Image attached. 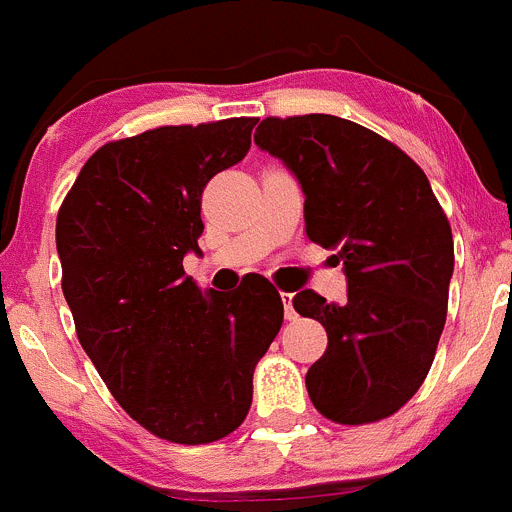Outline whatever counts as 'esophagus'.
<instances>
[{
	"instance_id": "1",
	"label": "esophagus",
	"mask_w": 512,
	"mask_h": 512,
	"mask_svg": "<svg viewBox=\"0 0 512 512\" xmlns=\"http://www.w3.org/2000/svg\"><path fill=\"white\" fill-rule=\"evenodd\" d=\"M281 301H283V313H286L288 321H291V318H296V311H293V293L283 291Z\"/></svg>"
}]
</instances>
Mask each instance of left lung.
<instances>
[{
    "label": "left lung",
    "mask_w": 512,
    "mask_h": 512,
    "mask_svg": "<svg viewBox=\"0 0 512 512\" xmlns=\"http://www.w3.org/2000/svg\"><path fill=\"white\" fill-rule=\"evenodd\" d=\"M258 149L301 184L306 234L336 251L348 298L296 293L328 348L306 373L311 403L343 426L381 421L426 381L448 311L453 234L421 166L376 131L331 114L258 124Z\"/></svg>",
    "instance_id": "8db88e82"
}]
</instances>
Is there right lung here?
Returning a JSON list of instances; mask_svg holds the SVG:
<instances>
[{"label": "right lung", "instance_id": "right-lung-1", "mask_svg": "<svg viewBox=\"0 0 512 512\" xmlns=\"http://www.w3.org/2000/svg\"><path fill=\"white\" fill-rule=\"evenodd\" d=\"M256 121L109 141L57 216L79 343L116 403L171 443H214L244 423L258 358L281 331L283 303L268 278L249 273L234 293H201L184 273L204 231L201 194L249 154Z\"/></svg>", "mask_w": 512, "mask_h": 512}]
</instances>
